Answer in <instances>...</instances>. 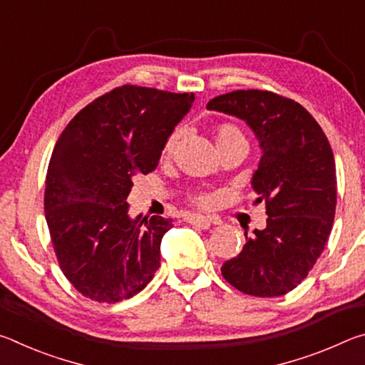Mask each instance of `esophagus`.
<instances>
[{
  "label": "esophagus",
  "mask_w": 365,
  "mask_h": 365,
  "mask_svg": "<svg viewBox=\"0 0 365 365\" xmlns=\"http://www.w3.org/2000/svg\"><path fill=\"white\" fill-rule=\"evenodd\" d=\"M187 222L191 225H195L197 228H201V230H206V228L211 227V219L205 217V215H196V214H191L187 217Z\"/></svg>",
  "instance_id": "esophagus-1"
}]
</instances>
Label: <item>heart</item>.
<instances>
[{
    "label": "heart",
    "mask_w": 365,
    "mask_h": 365,
    "mask_svg": "<svg viewBox=\"0 0 365 365\" xmlns=\"http://www.w3.org/2000/svg\"><path fill=\"white\" fill-rule=\"evenodd\" d=\"M180 137H182V128H175V130L169 135V138L165 140V145H164V151H163L164 156H170V154L175 151L178 141H180ZM214 137H215L217 148L225 146V145H233V143H246V137L242 132V128L235 125L232 122L217 123V125L214 127ZM191 200H193V202L197 206H209L212 202V197L206 193L195 195Z\"/></svg>",
    "instance_id": "b5f03b06"
}]
</instances>
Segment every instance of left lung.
I'll use <instances>...</instances> for the list:
<instances>
[{
    "label": "left lung",
    "instance_id": "obj_1",
    "mask_svg": "<svg viewBox=\"0 0 365 365\" xmlns=\"http://www.w3.org/2000/svg\"><path fill=\"white\" fill-rule=\"evenodd\" d=\"M207 109L237 115L262 148L252 175L267 227L245 233L246 245L224 262L222 275L242 293L274 298L306 279L330 237L336 209V170L317 120L289 98L267 90H237L212 98Z\"/></svg>",
    "mask_w": 365,
    "mask_h": 365
}]
</instances>
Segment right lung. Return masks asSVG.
<instances>
[{
	"label": "right lung",
	"mask_w": 365,
	"mask_h": 365,
	"mask_svg": "<svg viewBox=\"0 0 365 365\" xmlns=\"http://www.w3.org/2000/svg\"><path fill=\"white\" fill-rule=\"evenodd\" d=\"M193 93L122 85L61 133L46 172L45 217L59 267L85 298L114 304L156 274L172 219L128 217L133 180L156 170Z\"/></svg>",
	"instance_id": "right-lung-1"
}]
</instances>
